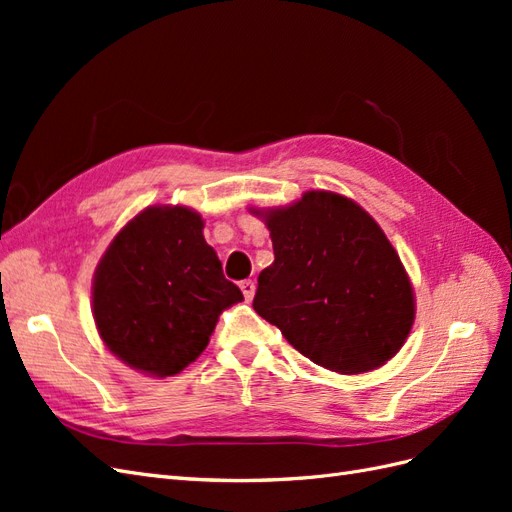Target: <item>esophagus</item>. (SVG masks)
Returning a JSON list of instances; mask_svg holds the SVG:
<instances>
[{"label":"esophagus","mask_w":512,"mask_h":512,"mask_svg":"<svg viewBox=\"0 0 512 512\" xmlns=\"http://www.w3.org/2000/svg\"><path fill=\"white\" fill-rule=\"evenodd\" d=\"M241 292H243V297H245L247 301H252V299H254V292H256V284H254L252 280L241 282Z\"/></svg>","instance_id":"obj_1"}]
</instances>
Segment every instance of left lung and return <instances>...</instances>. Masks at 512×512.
Returning a JSON list of instances; mask_svg holds the SVG:
<instances>
[{"mask_svg":"<svg viewBox=\"0 0 512 512\" xmlns=\"http://www.w3.org/2000/svg\"><path fill=\"white\" fill-rule=\"evenodd\" d=\"M252 211L265 220L275 254L258 275L256 314L337 374H363L393 359L412 329L414 290L378 222L327 190Z\"/></svg>","mask_w":512,"mask_h":512,"instance_id":"1","label":"left lung"}]
</instances>
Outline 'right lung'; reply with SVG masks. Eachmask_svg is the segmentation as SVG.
Listing matches in <instances>:
<instances>
[{
    "mask_svg": "<svg viewBox=\"0 0 512 512\" xmlns=\"http://www.w3.org/2000/svg\"><path fill=\"white\" fill-rule=\"evenodd\" d=\"M200 213L147 207L123 226L94 273L91 312L106 348L147 376L194 363L226 307L243 301L203 237Z\"/></svg>",
    "mask_w": 512,
    "mask_h": 512,
    "instance_id": "1",
    "label": "right lung"
}]
</instances>
